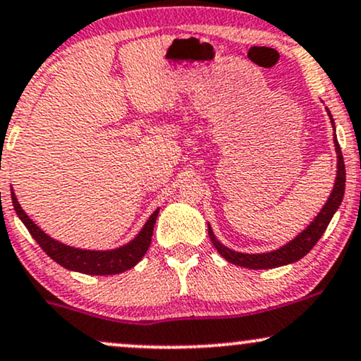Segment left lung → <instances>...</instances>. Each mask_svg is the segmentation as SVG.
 I'll use <instances>...</instances> for the list:
<instances>
[{"label": "left lung", "mask_w": 361, "mask_h": 361, "mask_svg": "<svg viewBox=\"0 0 361 361\" xmlns=\"http://www.w3.org/2000/svg\"><path fill=\"white\" fill-rule=\"evenodd\" d=\"M330 114V112H328ZM331 117V115H330ZM333 123V118H331ZM335 126V123H333ZM335 147L338 154V172H336V182L333 192L328 199V202L324 204L322 212L314 217V221L306 228L300 235H296V239H293L291 243H288L286 246L279 247L278 251L266 252V255H244V252H235L231 251L226 246L217 241L214 233L209 228V238H211L212 244L217 249V252L224 257L226 261L233 262L235 266H243V268L249 269H271L278 268V266L289 264V262L300 261L301 257L308 255L311 249L314 247V244L319 241L324 231H326L328 224H330L333 214L336 212V209L340 207L341 201H343L345 194V180H346V172H345V162H343V154H341L340 144L335 139Z\"/></svg>", "instance_id": "left-lung-1"}]
</instances>
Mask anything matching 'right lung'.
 <instances>
[{
    "label": "right lung",
    "mask_w": 361,
    "mask_h": 361,
    "mask_svg": "<svg viewBox=\"0 0 361 361\" xmlns=\"http://www.w3.org/2000/svg\"><path fill=\"white\" fill-rule=\"evenodd\" d=\"M11 199L16 214L20 216L21 221H23L26 229H28L30 234L33 235L35 241L39 244V247H42L43 251L60 266H63L66 269L78 271V273L83 274H118L133 268V266L144 257L147 249L150 246L154 224L159 216L157 209V211L149 217V221L145 222L144 229L140 231L139 235H137L132 243H128L127 246L114 249V251H83V249L65 246V244L58 243L55 239H51L50 235L44 234L43 231L25 214V211L20 207V204L16 201V195L13 192Z\"/></svg>",
    "instance_id": "1"
}]
</instances>
